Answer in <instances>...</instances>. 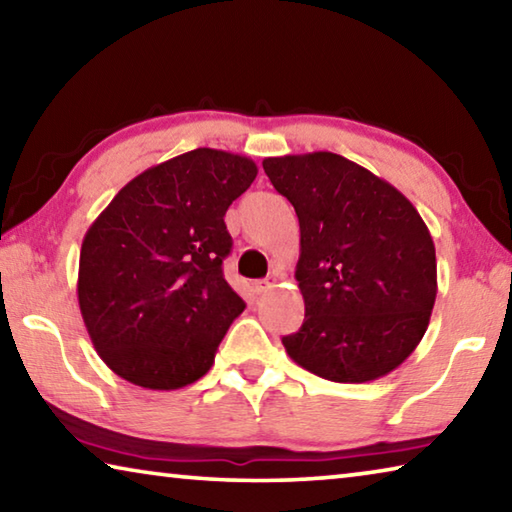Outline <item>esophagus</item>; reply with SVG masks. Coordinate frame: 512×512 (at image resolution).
Segmentation results:
<instances>
[{
    "label": "esophagus",
    "mask_w": 512,
    "mask_h": 512,
    "mask_svg": "<svg viewBox=\"0 0 512 512\" xmlns=\"http://www.w3.org/2000/svg\"><path fill=\"white\" fill-rule=\"evenodd\" d=\"M273 287V282H268V280H259V282H255V291L257 293H266L268 289Z\"/></svg>",
    "instance_id": "1"
}]
</instances>
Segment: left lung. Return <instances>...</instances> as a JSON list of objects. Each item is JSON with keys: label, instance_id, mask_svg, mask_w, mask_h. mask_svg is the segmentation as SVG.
<instances>
[{"label": "left lung", "instance_id": "8db88e82", "mask_svg": "<svg viewBox=\"0 0 512 512\" xmlns=\"http://www.w3.org/2000/svg\"><path fill=\"white\" fill-rule=\"evenodd\" d=\"M262 167L300 223L305 320L282 339L287 354L339 384L388 375L418 348L436 302V248L422 216L343 155H282Z\"/></svg>", "mask_w": 512, "mask_h": 512}]
</instances>
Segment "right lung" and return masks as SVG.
<instances>
[{
	"mask_svg": "<svg viewBox=\"0 0 512 512\" xmlns=\"http://www.w3.org/2000/svg\"><path fill=\"white\" fill-rule=\"evenodd\" d=\"M246 155L194 149L146 169L85 232L79 307L103 363L135 386L176 391L212 368L246 302L223 277V216L253 185Z\"/></svg>",
	"mask_w": 512,
	"mask_h": 512,
	"instance_id": "obj_1",
	"label": "right lung"
}]
</instances>
